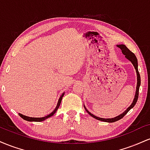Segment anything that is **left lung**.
Instances as JSON below:
<instances>
[{
  "label": "left lung",
  "mask_w": 150,
  "mask_h": 150,
  "mask_svg": "<svg viewBox=\"0 0 150 150\" xmlns=\"http://www.w3.org/2000/svg\"><path fill=\"white\" fill-rule=\"evenodd\" d=\"M116 46H117V47L120 48V50H121L122 53H123V54L125 55V57L128 60H129V61H130V62H131L132 64L133 65L134 68H135V69L136 70V74H137V86H136V91H135V97H134L133 101H132L131 105H130V106H129V107L127 108V109L125 110V111L123 113H121V114H120V115H118V116L114 117V118H100V117H97V116H94V115H93L92 113H91L88 111V110L87 109V108L85 107V104H84V107H85V109L86 110V111H87V112L91 116H92L93 118H94L95 119H97V120H101V121L108 122V123H113V122L117 121V120L121 119V118H123V117L126 114V113H128V111H130V110L132 108L134 107V106L135 105L136 102H137V99H138L139 88H140V84H141L140 75V73H139V72H138V63H137V58H136L135 55L134 54V53H132V51H130V50H129L128 48L126 47V46H125L124 44H118V45H116Z\"/></svg>",
  "instance_id": "8db88e82"
}]
</instances>
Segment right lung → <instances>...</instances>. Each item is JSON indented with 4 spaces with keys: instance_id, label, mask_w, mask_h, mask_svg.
Instances as JSON below:
<instances>
[{
    "instance_id": "1",
    "label": "right lung",
    "mask_w": 150,
    "mask_h": 150,
    "mask_svg": "<svg viewBox=\"0 0 150 150\" xmlns=\"http://www.w3.org/2000/svg\"><path fill=\"white\" fill-rule=\"evenodd\" d=\"M64 94H65V92H63V94H61V97H60L59 99H58L57 105H56V108H55V109L53 110V111L51 113H49V115H47V116H44V117H42V118H33V117L26 116H25V115L21 114V113H19L18 114L20 115V116L22 118H23V119L25 120H27V121H30V122H32V121H34V122H41V121H43V120L47 119V118H50V117H51V116H53V114H54V113H56V111H57V110L58 109V108H59L60 104H61V100H62V99H63V96H64Z\"/></svg>"
}]
</instances>
